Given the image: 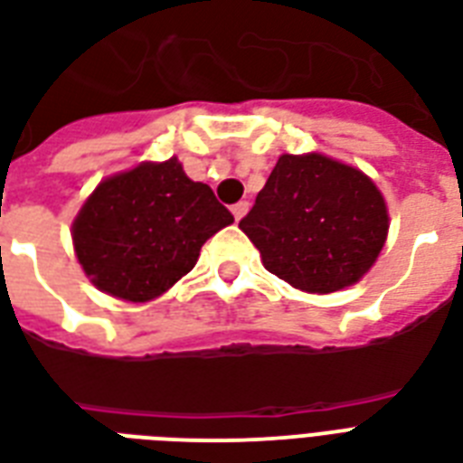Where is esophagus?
Masks as SVG:
<instances>
[{
    "label": "esophagus",
    "mask_w": 463,
    "mask_h": 463,
    "mask_svg": "<svg viewBox=\"0 0 463 463\" xmlns=\"http://www.w3.org/2000/svg\"><path fill=\"white\" fill-rule=\"evenodd\" d=\"M249 213V203L246 200H241V203H236L234 207H232V214H234V220L239 222L243 217V214Z\"/></svg>",
    "instance_id": "34e87169"
}]
</instances>
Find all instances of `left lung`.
<instances>
[{
    "label": "left lung",
    "mask_w": 463,
    "mask_h": 463,
    "mask_svg": "<svg viewBox=\"0 0 463 463\" xmlns=\"http://www.w3.org/2000/svg\"><path fill=\"white\" fill-rule=\"evenodd\" d=\"M239 227L265 270L292 288L328 295L374 265L386 234L384 195L360 168L324 154H282Z\"/></svg>",
    "instance_id": "8db88e82"
}]
</instances>
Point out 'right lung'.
<instances>
[{
	"mask_svg": "<svg viewBox=\"0 0 463 463\" xmlns=\"http://www.w3.org/2000/svg\"><path fill=\"white\" fill-rule=\"evenodd\" d=\"M234 222L181 161H145L96 185L71 224L86 278L125 302H149L198 263L203 243Z\"/></svg>",
	"mask_w": 463,
	"mask_h": 463,
	"instance_id": "right-lung-1",
	"label": "right lung"
}]
</instances>
